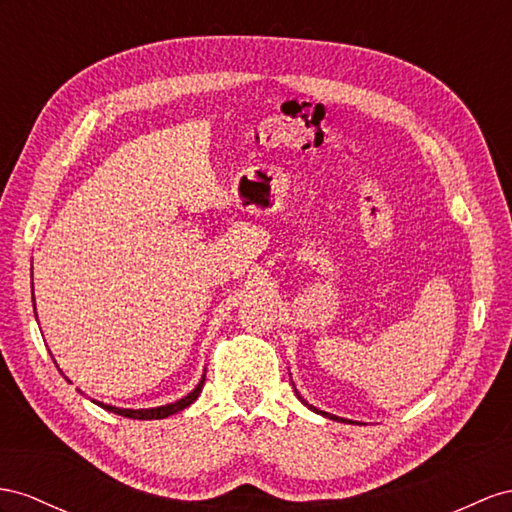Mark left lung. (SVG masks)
I'll list each match as a JSON object with an SVG mask.
<instances>
[{
  "instance_id": "1",
  "label": "left lung",
  "mask_w": 512,
  "mask_h": 512,
  "mask_svg": "<svg viewBox=\"0 0 512 512\" xmlns=\"http://www.w3.org/2000/svg\"><path fill=\"white\" fill-rule=\"evenodd\" d=\"M298 398H300V396H298ZM300 400H303V398H300ZM303 402H305V400H303ZM305 404H307V402H305ZM311 409H313V406H311ZM313 411H318V409H313ZM318 413H320V415H326V417H331V419H339V417L329 415V413H324V411H318ZM342 422H346V419H342ZM350 424H352V422H350Z\"/></svg>"
}]
</instances>
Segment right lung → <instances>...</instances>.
<instances>
[{
	"mask_svg": "<svg viewBox=\"0 0 512 512\" xmlns=\"http://www.w3.org/2000/svg\"><path fill=\"white\" fill-rule=\"evenodd\" d=\"M203 383H205V376L201 378V383L196 385L194 391H190L186 398H181L173 404H166V406H157V409H119V406H110V404H103V402H97L101 409H106L110 413H116V415H123V417H129V419H164L168 415H175L179 411L186 409V406H190L196 398H199V393L203 389Z\"/></svg>",
	"mask_w": 512,
	"mask_h": 512,
	"instance_id": "1",
	"label": "right lung"
}]
</instances>
